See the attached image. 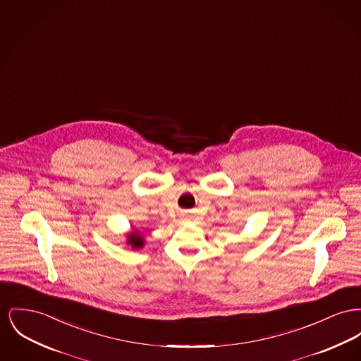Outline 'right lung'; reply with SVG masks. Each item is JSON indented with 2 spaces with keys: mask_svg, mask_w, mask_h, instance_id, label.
Returning a JSON list of instances; mask_svg holds the SVG:
<instances>
[{
  "mask_svg": "<svg viewBox=\"0 0 361 361\" xmlns=\"http://www.w3.org/2000/svg\"><path fill=\"white\" fill-rule=\"evenodd\" d=\"M128 244L133 248V250H139L145 245V238L143 235L139 233V231H133L128 234Z\"/></svg>",
  "mask_w": 361,
  "mask_h": 361,
  "instance_id": "1",
  "label": "right lung"
}]
</instances>
